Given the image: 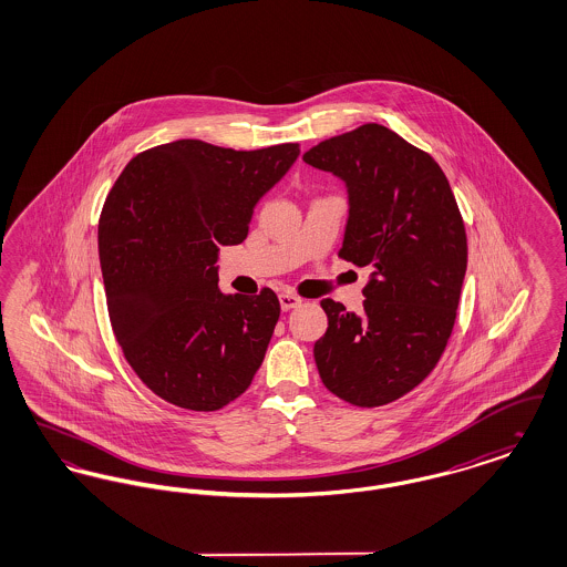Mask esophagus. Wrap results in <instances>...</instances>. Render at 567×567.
Wrapping results in <instances>:
<instances>
[{"mask_svg":"<svg viewBox=\"0 0 567 567\" xmlns=\"http://www.w3.org/2000/svg\"><path fill=\"white\" fill-rule=\"evenodd\" d=\"M278 299H280V308H282V310H291V308L301 306V297H297L296 293H289V291L280 293Z\"/></svg>","mask_w":567,"mask_h":567,"instance_id":"esophagus-1","label":"esophagus"}]
</instances>
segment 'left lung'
<instances>
[{"label":"left lung","instance_id":"left-lung-1","mask_svg":"<svg viewBox=\"0 0 567 567\" xmlns=\"http://www.w3.org/2000/svg\"><path fill=\"white\" fill-rule=\"evenodd\" d=\"M303 162L349 193L340 257L370 268L363 312L323 299L327 331L315 344L324 386L377 408L430 377L451 338L467 268L457 202L432 155L368 123L312 146Z\"/></svg>","mask_w":567,"mask_h":567}]
</instances>
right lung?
I'll return each instance as SVG.
<instances>
[{
	"label": "right lung",
	"mask_w": 567,
	"mask_h": 567,
	"mask_svg": "<svg viewBox=\"0 0 567 567\" xmlns=\"http://www.w3.org/2000/svg\"><path fill=\"white\" fill-rule=\"evenodd\" d=\"M299 144L259 151L176 140L135 155L100 216L110 323L137 378L165 402L213 412L240 398L280 317L271 289H218V250L246 240L257 202Z\"/></svg>",
	"instance_id": "1"
}]
</instances>
